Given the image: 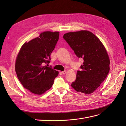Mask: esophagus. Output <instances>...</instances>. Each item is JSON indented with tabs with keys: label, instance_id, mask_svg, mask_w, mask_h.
<instances>
[{
	"label": "esophagus",
	"instance_id": "esophagus-1",
	"mask_svg": "<svg viewBox=\"0 0 126 126\" xmlns=\"http://www.w3.org/2000/svg\"><path fill=\"white\" fill-rule=\"evenodd\" d=\"M66 72H67V71H66V70H64V71H62V73H63V74H66Z\"/></svg>",
	"mask_w": 126,
	"mask_h": 126
}]
</instances>
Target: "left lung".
<instances>
[{
    "label": "left lung",
    "mask_w": 126,
    "mask_h": 126,
    "mask_svg": "<svg viewBox=\"0 0 126 126\" xmlns=\"http://www.w3.org/2000/svg\"><path fill=\"white\" fill-rule=\"evenodd\" d=\"M63 38L76 55L83 60L71 87L78 92L93 93L109 72L110 60L104 46L97 36L87 30L68 32Z\"/></svg>",
    "instance_id": "1"
}]
</instances>
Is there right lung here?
Returning a JSON list of instances; mask_svg holds the SVG:
<instances>
[{
	"label": "right lung",
	"mask_w": 126,
	"mask_h": 126,
	"mask_svg": "<svg viewBox=\"0 0 126 126\" xmlns=\"http://www.w3.org/2000/svg\"><path fill=\"white\" fill-rule=\"evenodd\" d=\"M58 32H45L39 37L25 43L17 55L15 71L25 88L36 94H42L51 88L58 71L45 66L59 39Z\"/></svg>",
	"instance_id": "obj_1"
}]
</instances>
